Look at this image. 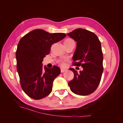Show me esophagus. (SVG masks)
I'll return each instance as SVG.
<instances>
[{
    "label": "esophagus",
    "mask_w": 123,
    "mask_h": 123,
    "mask_svg": "<svg viewBox=\"0 0 123 123\" xmlns=\"http://www.w3.org/2000/svg\"><path fill=\"white\" fill-rule=\"evenodd\" d=\"M61 72H64L66 71H67V69H64V68H61Z\"/></svg>",
    "instance_id": "obj_1"
}]
</instances>
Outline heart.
I'll return each instance as SVG.
<instances>
[{"instance_id": "heart-1", "label": "heart", "mask_w": 123, "mask_h": 123, "mask_svg": "<svg viewBox=\"0 0 123 123\" xmlns=\"http://www.w3.org/2000/svg\"><path fill=\"white\" fill-rule=\"evenodd\" d=\"M71 41H73V40L71 39H70V38H67L64 41V43L71 42ZM59 62L62 66H64L65 65V61H64V60H60L59 61Z\"/></svg>"}]
</instances>
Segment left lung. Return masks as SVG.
I'll return each mask as SVG.
<instances>
[{"instance_id":"1","label":"left lung","mask_w":123,"mask_h":123,"mask_svg":"<svg viewBox=\"0 0 123 123\" xmlns=\"http://www.w3.org/2000/svg\"><path fill=\"white\" fill-rule=\"evenodd\" d=\"M67 35L77 44L73 65L83 68L80 73L70 68L74 76L68 85L76 94L89 95L95 91L101 80L104 70L101 43L94 33L84 29H76Z\"/></svg>"}]
</instances>
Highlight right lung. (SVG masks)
I'll return each instance as SVG.
<instances>
[{
	"instance_id": "obj_1",
	"label": "right lung",
	"mask_w": 123,
	"mask_h": 123,
	"mask_svg": "<svg viewBox=\"0 0 123 123\" xmlns=\"http://www.w3.org/2000/svg\"><path fill=\"white\" fill-rule=\"evenodd\" d=\"M66 36L65 33H50L36 29L19 40L16 52L17 70L21 88L29 97L40 99L51 92L53 81L61 70L54 66L52 68L45 66L44 70L42 62L50 53L52 45Z\"/></svg>"
}]
</instances>
